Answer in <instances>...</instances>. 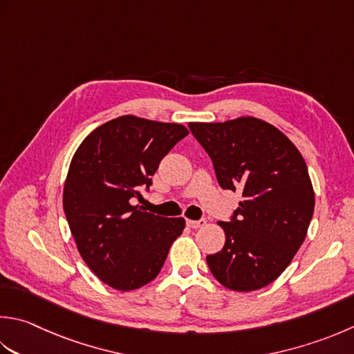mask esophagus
Masks as SVG:
<instances>
[{"instance_id":"esophagus-1","label":"esophagus","mask_w":354,"mask_h":354,"mask_svg":"<svg viewBox=\"0 0 354 354\" xmlns=\"http://www.w3.org/2000/svg\"><path fill=\"white\" fill-rule=\"evenodd\" d=\"M207 224V221L204 218H201L198 221H193V219H187V225L190 228H199V227H204Z\"/></svg>"}]
</instances>
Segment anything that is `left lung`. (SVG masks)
Listing matches in <instances>:
<instances>
[{
	"label": "left lung",
	"instance_id": "1",
	"mask_svg": "<svg viewBox=\"0 0 354 354\" xmlns=\"http://www.w3.org/2000/svg\"><path fill=\"white\" fill-rule=\"evenodd\" d=\"M193 136L209 153L224 190L244 199L228 223L223 250L207 264L224 287L254 292L288 267L307 236L315 192L296 145L258 118L225 122H190Z\"/></svg>",
	"mask_w": 354,
	"mask_h": 354
}]
</instances>
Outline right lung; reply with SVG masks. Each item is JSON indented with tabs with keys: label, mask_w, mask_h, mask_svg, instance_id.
I'll list each match as a JSON object with an SVG mask.
<instances>
[{
	"label": "right lung",
	"mask_w": 354,
	"mask_h": 354,
	"mask_svg": "<svg viewBox=\"0 0 354 354\" xmlns=\"http://www.w3.org/2000/svg\"><path fill=\"white\" fill-rule=\"evenodd\" d=\"M187 135L181 124L126 115L95 129L75 151L62 192L67 223L81 258L115 290L153 281L184 230V218L156 216L135 199Z\"/></svg>",
	"instance_id": "1"
}]
</instances>
